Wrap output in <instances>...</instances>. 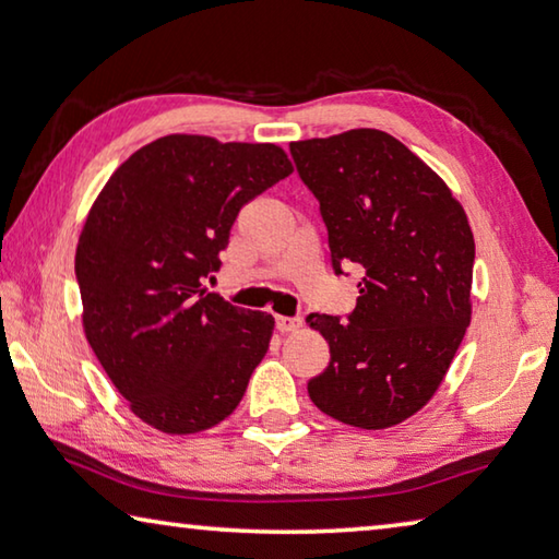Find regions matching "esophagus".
Instances as JSON below:
<instances>
[{
	"label": "esophagus",
	"mask_w": 559,
	"mask_h": 559,
	"mask_svg": "<svg viewBox=\"0 0 559 559\" xmlns=\"http://www.w3.org/2000/svg\"><path fill=\"white\" fill-rule=\"evenodd\" d=\"M276 328L281 333H296V330L302 328V320L296 318H288V316H276Z\"/></svg>",
	"instance_id": "esophagus-1"
}]
</instances>
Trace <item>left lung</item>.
<instances>
[{
  "label": "left lung",
  "mask_w": 559,
  "mask_h": 559,
  "mask_svg": "<svg viewBox=\"0 0 559 559\" xmlns=\"http://www.w3.org/2000/svg\"><path fill=\"white\" fill-rule=\"evenodd\" d=\"M290 155L320 204L333 271H365L345 320L308 316L330 345V365L308 394L349 427H394L439 390L471 323L476 243L466 212L382 130L300 140Z\"/></svg>",
  "instance_id": "8db88e82"
}]
</instances>
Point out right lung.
I'll use <instances>...</instances> for the list:
<instances>
[{
  "mask_svg": "<svg viewBox=\"0 0 559 559\" xmlns=\"http://www.w3.org/2000/svg\"><path fill=\"white\" fill-rule=\"evenodd\" d=\"M271 143L167 135L122 163L83 224L75 281L83 330L130 409L165 433H197L241 402L273 335L202 278L241 206L288 177Z\"/></svg>",
  "mask_w": 559,
  "mask_h": 559,
  "instance_id": "right-lung-1",
  "label": "right lung"
}]
</instances>
